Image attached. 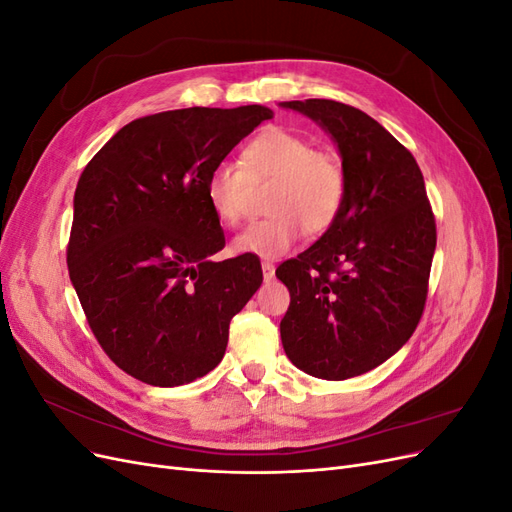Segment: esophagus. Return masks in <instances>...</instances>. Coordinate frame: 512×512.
<instances>
[{
	"label": "esophagus",
	"instance_id": "34e87169",
	"mask_svg": "<svg viewBox=\"0 0 512 512\" xmlns=\"http://www.w3.org/2000/svg\"><path fill=\"white\" fill-rule=\"evenodd\" d=\"M273 275H275L273 262H262V277H265V280L269 282V280H273Z\"/></svg>",
	"mask_w": 512,
	"mask_h": 512
}]
</instances>
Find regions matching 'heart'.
Instances as JSON below:
<instances>
[{"label": "heart", "instance_id": "1", "mask_svg": "<svg viewBox=\"0 0 512 512\" xmlns=\"http://www.w3.org/2000/svg\"><path fill=\"white\" fill-rule=\"evenodd\" d=\"M245 179H273L269 218L247 226L232 241L235 254L277 258L303 235L327 232L339 218L346 198L344 166L333 153L316 151L307 138L286 128H269L241 151V168L220 162L205 181L207 203L226 226L243 215Z\"/></svg>", "mask_w": 512, "mask_h": 512}]
</instances>
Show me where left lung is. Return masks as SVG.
I'll list each match as a JSON object with an SVG mask.
<instances>
[{
	"label": "left lung",
	"mask_w": 512,
	"mask_h": 512,
	"mask_svg": "<svg viewBox=\"0 0 512 512\" xmlns=\"http://www.w3.org/2000/svg\"><path fill=\"white\" fill-rule=\"evenodd\" d=\"M282 106L331 134L346 175L337 222L275 271L290 290L282 344L305 374L346 380L412 337L425 309L436 220L414 156L376 119L335 100Z\"/></svg>",
	"instance_id": "8db88e82"
}]
</instances>
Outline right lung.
<instances>
[{
	"mask_svg": "<svg viewBox=\"0 0 512 512\" xmlns=\"http://www.w3.org/2000/svg\"><path fill=\"white\" fill-rule=\"evenodd\" d=\"M273 111L192 106L123 126L74 192L68 271L98 344L151 386L207 376L228 327L262 284L260 260L226 245L205 181Z\"/></svg>",
	"mask_w": 512,
	"mask_h": 512,
	"instance_id": "obj_1",
	"label": "right lung"
}]
</instances>
